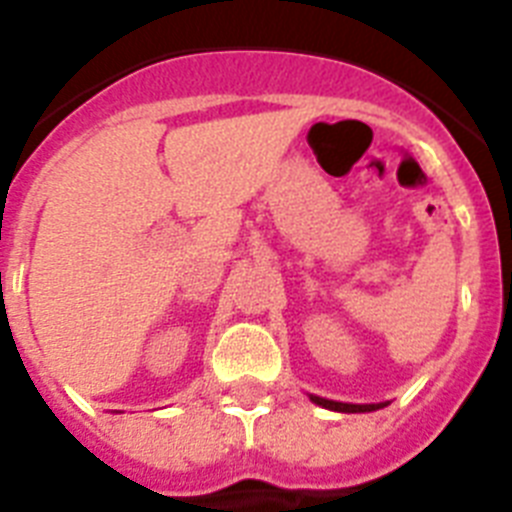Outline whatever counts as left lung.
Masks as SVG:
<instances>
[{
	"label": "left lung",
	"instance_id": "obj_1",
	"mask_svg": "<svg viewBox=\"0 0 512 512\" xmlns=\"http://www.w3.org/2000/svg\"><path fill=\"white\" fill-rule=\"evenodd\" d=\"M310 400L320 408L328 410H338V413H372V410L384 408V402H377V405H351V402H336V400H325V397L310 395Z\"/></svg>",
	"mask_w": 512,
	"mask_h": 512
}]
</instances>
